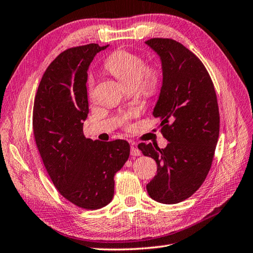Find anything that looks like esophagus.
<instances>
[{"label":"esophagus","instance_id":"obj_1","mask_svg":"<svg viewBox=\"0 0 253 253\" xmlns=\"http://www.w3.org/2000/svg\"><path fill=\"white\" fill-rule=\"evenodd\" d=\"M131 155L133 156V157H138V156H141L142 155V153H141V150H139L136 146H131Z\"/></svg>","mask_w":253,"mask_h":253}]
</instances>
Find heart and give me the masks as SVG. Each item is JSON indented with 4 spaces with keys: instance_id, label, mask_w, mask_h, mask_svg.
Segmentation results:
<instances>
[{
    "instance_id": "heart-1",
    "label": "heart",
    "mask_w": 253,
    "mask_h": 253,
    "mask_svg": "<svg viewBox=\"0 0 253 253\" xmlns=\"http://www.w3.org/2000/svg\"><path fill=\"white\" fill-rule=\"evenodd\" d=\"M105 69L119 79L127 88H137L143 96L153 98L158 95L162 88V72L154 65H147L142 55L127 49H116L104 63ZM88 93L92 95L94 88V77L87 78ZM130 116L123 118L126 121Z\"/></svg>"
}]
</instances>
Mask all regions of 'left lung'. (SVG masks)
<instances>
[{"instance_id":"1","label":"left lung","mask_w":253,"mask_h":253,"mask_svg":"<svg viewBox=\"0 0 253 253\" xmlns=\"http://www.w3.org/2000/svg\"><path fill=\"white\" fill-rule=\"evenodd\" d=\"M160 56L162 88L153 115L161 120L167 147L138 144L144 156L157 164L147 184L148 195L172 205L189 198L210 171L220 133V114L214 85L201 60L172 39L145 42Z\"/></svg>"}]
</instances>
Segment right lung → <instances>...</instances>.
Listing matches in <instances>:
<instances>
[{"label": "right lung", "instance_id": "1", "mask_svg": "<svg viewBox=\"0 0 253 253\" xmlns=\"http://www.w3.org/2000/svg\"><path fill=\"white\" fill-rule=\"evenodd\" d=\"M107 46L91 43L60 53L44 72L33 105V135L50 179L64 198L86 210L110 203L115 174L130 156L125 139L92 141L83 134L87 68Z\"/></svg>", "mask_w": 253, "mask_h": 253}]
</instances>
